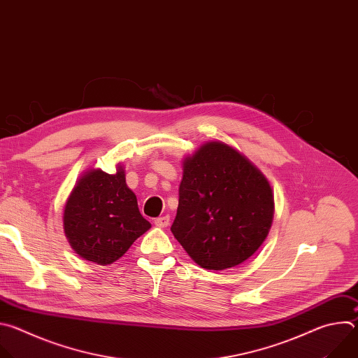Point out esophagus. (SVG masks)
Listing matches in <instances>:
<instances>
[{"label": "esophagus", "mask_w": 358, "mask_h": 358, "mask_svg": "<svg viewBox=\"0 0 358 358\" xmlns=\"http://www.w3.org/2000/svg\"><path fill=\"white\" fill-rule=\"evenodd\" d=\"M155 224H156L157 227H162V228H164V227H167V225L170 224V217H169V215H164V217H159V218H156V220H155Z\"/></svg>", "instance_id": "obj_1"}]
</instances>
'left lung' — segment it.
<instances>
[{"instance_id":"1","label":"left lung","mask_w":358,"mask_h":358,"mask_svg":"<svg viewBox=\"0 0 358 358\" xmlns=\"http://www.w3.org/2000/svg\"><path fill=\"white\" fill-rule=\"evenodd\" d=\"M171 232L201 268H234L259 249L272 225L273 195L264 174L221 141L184 160Z\"/></svg>"}]
</instances>
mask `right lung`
I'll return each instance as SVG.
<instances>
[{"instance_id":"1","label":"right lung","mask_w":358,"mask_h":358,"mask_svg":"<svg viewBox=\"0 0 358 358\" xmlns=\"http://www.w3.org/2000/svg\"><path fill=\"white\" fill-rule=\"evenodd\" d=\"M150 222L126 185L124 171L90 170L73 188L64 213V228L75 252L86 261L110 265L122 258Z\"/></svg>"}]
</instances>
